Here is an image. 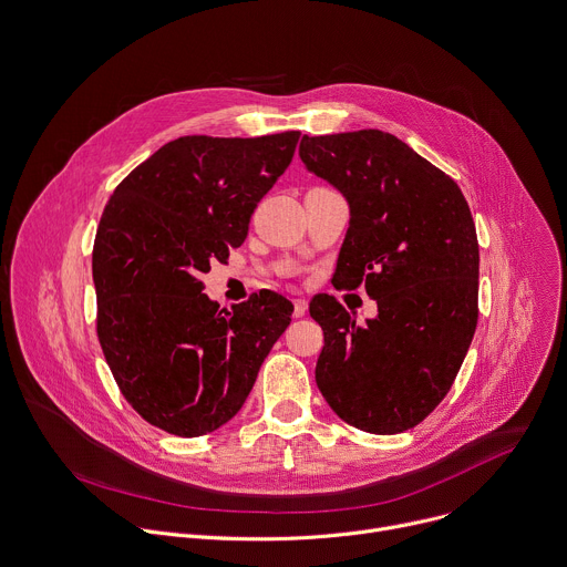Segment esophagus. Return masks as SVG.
Instances as JSON below:
<instances>
[{"mask_svg":"<svg viewBox=\"0 0 567 567\" xmlns=\"http://www.w3.org/2000/svg\"><path fill=\"white\" fill-rule=\"evenodd\" d=\"M307 313V300L305 298H296L293 300V316L296 318H302Z\"/></svg>","mask_w":567,"mask_h":567,"instance_id":"1","label":"esophagus"}]
</instances>
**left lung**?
I'll use <instances>...</instances> for the list:
<instances>
[{
    "mask_svg": "<svg viewBox=\"0 0 567 567\" xmlns=\"http://www.w3.org/2000/svg\"><path fill=\"white\" fill-rule=\"evenodd\" d=\"M298 154L350 206L337 285H365L379 311L359 326L332 296L311 300L326 334L318 390L350 426L403 433L446 396L475 334L480 251L468 204L449 175L381 130L305 134Z\"/></svg>",
    "mask_w": 567,
    "mask_h": 567,
    "instance_id": "8db88e82",
    "label": "left lung"
}]
</instances>
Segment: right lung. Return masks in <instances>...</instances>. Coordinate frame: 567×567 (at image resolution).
<instances>
[{"mask_svg":"<svg viewBox=\"0 0 567 567\" xmlns=\"http://www.w3.org/2000/svg\"><path fill=\"white\" fill-rule=\"evenodd\" d=\"M298 138H175L103 210L92 256L99 341L130 406L161 431L199 437L235 417L291 322L293 305L269 289L219 311L199 276L245 241Z\"/></svg>","mask_w":567,"mask_h":567,"instance_id":"add662e5","label":"right lung"}]
</instances>
